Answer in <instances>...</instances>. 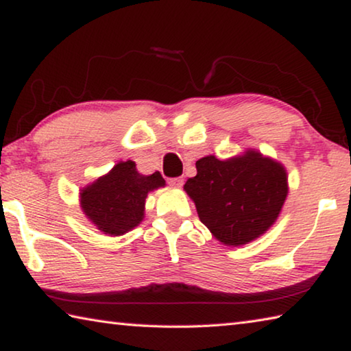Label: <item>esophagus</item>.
Masks as SVG:
<instances>
[{
	"label": "esophagus",
	"instance_id": "1",
	"mask_svg": "<svg viewBox=\"0 0 351 351\" xmlns=\"http://www.w3.org/2000/svg\"><path fill=\"white\" fill-rule=\"evenodd\" d=\"M169 182H170V186H173V187H182L184 180L182 178H171Z\"/></svg>",
	"mask_w": 351,
	"mask_h": 351
}]
</instances>
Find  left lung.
<instances>
[{
  "instance_id": "1",
  "label": "left lung",
  "mask_w": 351,
  "mask_h": 351,
  "mask_svg": "<svg viewBox=\"0 0 351 351\" xmlns=\"http://www.w3.org/2000/svg\"><path fill=\"white\" fill-rule=\"evenodd\" d=\"M184 190L219 243L243 246L277 221L288 197V173L276 159L247 148L229 159H198L197 176L189 178Z\"/></svg>"
}]
</instances>
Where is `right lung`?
Returning <instances> with one entry per match:
<instances>
[{
	"mask_svg": "<svg viewBox=\"0 0 351 351\" xmlns=\"http://www.w3.org/2000/svg\"><path fill=\"white\" fill-rule=\"evenodd\" d=\"M164 186L165 180L159 171L142 175L136 162L128 159L80 189V207L100 232L119 237L141 224L147 195Z\"/></svg>",
	"mask_w": 351,
	"mask_h": 351,
	"instance_id": "1",
	"label": "right lung"
}]
</instances>
